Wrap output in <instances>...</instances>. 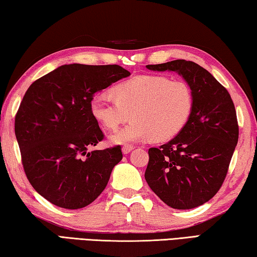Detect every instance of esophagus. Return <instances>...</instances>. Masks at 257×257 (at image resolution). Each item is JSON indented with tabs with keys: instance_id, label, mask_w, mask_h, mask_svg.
Here are the masks:
<instances>
[{
	"instance_id": "obj_1",
	"label": "esophagus",
	"mask_w": 257,
	"mask_h": 257,
	"mask_svg": "<svg viewBox=\"0 0 257 257\" xmlns=\"http://www.w3.org/2000/svg\"><path fill=\"white\" fill-rule=\"evenodd\" d=\"M132 150H133V147H132V146H128V145H127V146H124L123 148H121V151H123L124 155L130 154Z\"/></svg>"
}]
</instances>
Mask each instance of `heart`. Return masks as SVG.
<instances>
[{"instance_id": "obj_1", "label": "heart", "mask_w": 257, "mask_h": 257, "mask_svg": "<svg viewBox=\"0 0 257 257\" xmlns=\"http://www.w3.org/2000/svg\"><path fill=\"white\" fill-rule=\"evenodd\" d=\"M113 99L102 95L90 101V112L109 131L133 119L110 137L115 145H127L153 139L168 141L182 131L190 118L193 94L186 82L165 76L140 75L112 87Z\"/></svg>"}]
</instances>
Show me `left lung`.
<instances>
[{
	"mask_svg": "<svg viewBox=\"0 0 257 257\" xmlns=\"http://www.w3.org/2000/svg\"><path fill=\"white\" fill-rule=\"evenodd\" d=\"M175 71L190 86L193 108L187 125L159 148H150L145 178L164 203L191 209L213 198L221 188L238 142L232 99L203 67L183 59L146 66Z\"/></svg>",
	"mask_w": 257,
	"mask_h": 257,
	"instance_id": "8db88e82",
	"label": "left lung"
}]
</instances>
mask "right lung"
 <instances>
[{"label":"right lung","mask_w":257,"mask_h":257,"mask_svg":"<svg viewBox=\"0 0 257 257\" xmlns=\"http://www.w3.org/2000/svg\"><path fill=\"white\" fill-rule=\"evenodd\" d=\"M130 75L118 65L70 64L28 87L16 115L15 133L28 181L50 203L83 208L107 187L123 155L119 146L89 151L103 139L90 101Z\"/></svg>","instance_id":"obj_1"}]
</instances>
